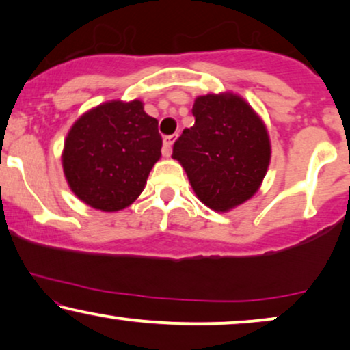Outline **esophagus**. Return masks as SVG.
<instances>
[{
  "mask_svg": "<svg viewBox=\"0 0 350 350\" xmlns=\"http://www.w3.org/2000/svg\"><path fill=\"white\" fill-rule=\"evenodd\" d=\"M174 141H176V134H171V136H166L165 139H163V148H161L163 155L165 157L171 155V147H172V144H174Z\"/></svg>",
  "mask_w": 350,
  "mask_h": 350,
  "instance_id": "esophagus-1",
  "label": "esophagus"
}]
</instances>
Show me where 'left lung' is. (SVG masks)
Returning a JSON list of instances; mask_svg holds the SVG:
<instances>
[{"label":"left lung","mask_w":350,"mask_h":350,"mask_svg":"<svg viewBox=\"0 0 350 350\" xmlns=\"http://www.w3.org/2000/svg\"><path fill=\"white\" fill-rule=\"evenodd\" d=\"M195 124L184 129L172 158L187 172L197 197L214 211H229L253 197L270 161L267 129L239 96H200Z\"/></svg>","instance_id":"8db88e82"}]
</instances>
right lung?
<instances>
[{
	"label": "right lung",
	"mask_w": 350,
	"mask_h": 350,
	"mask_svg": "<svg viewBox=\"0 0 350 350\" xmlns=\"http://www.w3.org/2000/svg\"><path fill=\"white\" fill-rule=\"evenodd\" d=\"M157 118L141 100L105 102L81 116L65 139L62 166L70 189L100 211L136 200L161 155Z\"/></svg>",
	"instance_id": "1"
}]
</instances>
